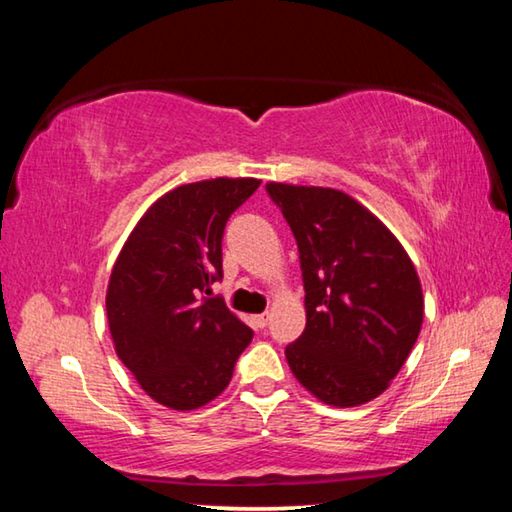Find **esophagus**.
Masks as SVG:
<instances>
[{
	"label": "esophagus",
	"mask_w": 512,
	"mask_h": 512,
	"mask_svg": "<svg viewBox=\"0 0 512 512\" xmlns=\"http://www.w3.org/2000/svg\"><path fill=\"white\" fill-rule=\"evenodd\" d=\"M268 320H271V314H268V311H264V314L255 316V323H257L259 327H266V325H268Z\"/></svg>",
	"instance_id": "esophagus-1"
}]
</instances>
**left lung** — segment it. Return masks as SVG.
Segmentation results:
<instances>
[{
    "mask_svg": "<svg viewBox=\"0 0 512 512\" xmlns=\"http://www.w3.org/2000/svg\"><path fill=\"white\" fill-rule=\"evenodd\" d=\"M296 237L307 325L287 345L296 379L320 402L359 406L391 384L418 341L420 277L400 241L352 196L268 183Z\"/></svg>",
    "mask_w": 512,
    "mask_h": 512,
    "instance_id": "left-lung-1",
    "label": "left lung"
}]
</instances>
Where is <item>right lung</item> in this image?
Segmentation results:
<instances>
[{
    "instance_id": "obj_1",
    "label": "right lung",
    "mask_w": 512,
    "mask_h": 512,
    "mask_svg": "<svg viewBox=\"0 0 512 512\" xmlns=\"http://www.w3.org/2000/svg\"><path fill=\"white\" fill-rule=\"evenodd\" d=\"M259 183L212 178L171 189L137 221L112 266L106 311L117 357L173 411L221 395L253 341L223 298L207 296L223 277L225 223Z\"/></svg>"
}]
</instances>
